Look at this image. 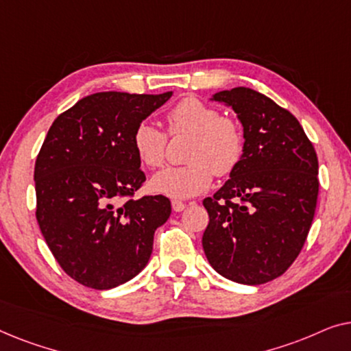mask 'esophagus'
Listing matches in <instances>:
<instances>
[{
	"instance_id": "34e87169",
	"label": "esophagus",
	"mask_w": 351,
	"mask_h": 351,
	"mask_svg": "<svg viewBox=\"0 0 351 351\" xmlns=\"http://www.w3.org/2000/svg\"><path fill=\"white\" fill-rule=\"evenodd\" d=\"M185 208H186V204L182 203V201H177V199L172 201V209H174L176 213H182Z\"/></svg>"
}]
</instances>
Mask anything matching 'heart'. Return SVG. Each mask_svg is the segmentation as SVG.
Here are the masks:
<instances>
[{"label": "heart", "instance_id": "heart-1", "mask_svg": "<svg viewBox=\"0 0 351 351\" xmlns=\"http://www.w3.org/2000/svg\"><path fill=\"white\" fill-rule=\"evenodd\" d=\"M167 134L191 136L185 166L166 167L153 176L150 189L169 198H191L213 184V176L227 177L237 169L244 153V134L233 118L220 114L213 105L196 97H185L166 114ZM166 134L153 124L138 123L132 132L137 160L156 169L166 158Z\"/></svg>", "mask_w": 351, "mask_h": 351}]
</instances>
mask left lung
Listing matches in <instances>:
<instances>
[{"mask_svg":"<svg viewBox=\"0 0 351 351\" xmlns=\"http://www.w3.org/2000/svg\"><path fill=\"white\" fill-rule=\"evenodd\" d=\"M234 110L244 153L213 198L203 249L213 268L239 285L281 276L308 237L318 201V156L297 118L249 88L220 90Z\"/></svg>","mask_w":351,"mask_h":351,"instance_id":"obj_1","label":"left lung"}]
</instances>
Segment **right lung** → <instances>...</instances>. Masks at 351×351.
I'll return each mask as SVG.
<instances>
[{
    "label": "right lung",
    "mask_w": 351,
    "mask_h": 351,
    "mask_svg": "<svg viewBox=\"0 0 351 351\" xmlns=\"http://www.w3.org/2000/svg\"><path fill=\"white\" fill-rule=\"evenodd\" d=\"M171 95H88L47 131L35 162L36 220L57 263L80 285L112 289L148 263L171 201L134 199L145 174L132 132Z\"/></svg>",
    "instance_id": "right-lung-1"
}]
</instances>
